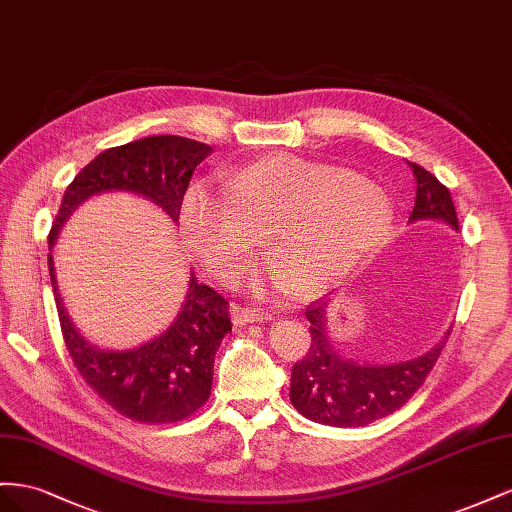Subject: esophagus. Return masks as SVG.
I'll return each instance as SVG.
<instances>
[{"instance_id": "esophagus-1", "label": "esophagus", "mask_w": 512, "mask_h": 512, "mask_svg": "<svg viewBox=\"0 0 512 512\" xmlns=\"http://www.w3.org/2000/svg\"><path fill=\"white\" fill-rule=\"evenodd\" d=\"M231 317L236 324H255V321H264V319H270V311L268 309H253V306H240L236 304L231 309Z\"/></svg>"}]
</instances>
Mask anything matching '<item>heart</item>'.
<instances>
[{
    "mask_svg": "<svg viewBox=\"0 0 512 512\" xmlns=\"http://www.w3.org/2000/svg\"><path fill=\"white\" fill-rule=\"evenodd\" d=\"M225 191L206 180L186 186L180 227L188 248L210 272L236 274L253 255L244 221L276 270L251 274L264 289L285 279L298 291H317L339 279L384 238L390 199L373 180L347 175L296 156H266L225 171Z\"/></svg>",
    "mask_w": 512,
    "mask_h": 512,
    "instance_id": "1",
    "label": "heart"
}]
</instances>
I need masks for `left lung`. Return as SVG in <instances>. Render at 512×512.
<instances>
[{
  "label": "left lung",
  "mask_w": 512,
  "mask_h": 512,
  "mask_svg": "<svg viewBox=\"0 0 512 512\" xmlns=\"http://www.w3.org/2000/svg\"><path fill=\"white\" fill-rule=\"evenodd\" d=\"M416 178V201L410 221L437 218L459 229L455 203L433 173L410 163ZM311 321V347L291 369L289 399L296 410L319 425L364 427L397 412L425 384L446 341L429 354L399 364H358L334 349L326 330V302H311L304 311Z\"/></svg>",
  "instance_id": "left-lung-1"
}]
</instances>
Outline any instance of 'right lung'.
I'll return each instance as SVG.
<instances>
[{
    "label": "right lung",
    "mask_w": 512,
    "mask_h": 512,
    "mask_svg": "<svg viewBox=\"0 0 512 512\" xmlns=\"http://www.w3.org/2000/svg\"><path fill=\"white\" fill-rule=\"evenodd\" d=\"M210 154V145L175 135L145 137L105 150L68 184L49 246L77 206L105 191L148 197L178 223L186 186ZM49 274L68 354L85 384L115 412L143 425H167L193 416L210 399L216 349L231 330L229 302L212 287L197 283L191 274L184 306L169 330L137 349L109 352L87 343L72 326L57 294L51 255Z\"/></svg>",
    "instance_id": "obj_1"
}]
</instances>
